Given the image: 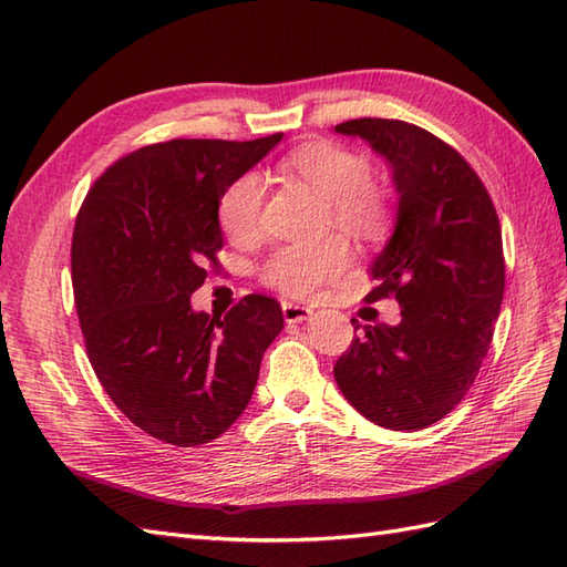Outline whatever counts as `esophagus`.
<instances>
[{
    "label": "esophagus",
    "instance_id": "1",
    "mask_svg": "<svg viewBox=\"0 0 567 567\" xmlns=\"http://www.w3.org/2000/svg\"><path fill=\"white\" fill-rule=\"evenodd\" d=\"M281 310H284V320L288 324H296V322H302L308 320V317L312 315V310L308 306H298V302H281Z\"/></svg>",
    "mask_w": 567,
    "mask_h": 567
}]
</instances>
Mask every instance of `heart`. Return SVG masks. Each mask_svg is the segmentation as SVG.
Returning <instances> with one entry per match:
<instances>
[{"instance_id": "obj_1", "label": "heart", "mask_w": 567, "mask_h": 567, "mask_svg": "<svg viewBox=\"0 0 567 567\" xmlns=\"http://www.w3.org/2000/svg\"><path fill=\"white\" fill-rule=\"evenodd\" d=\"M284 171L296 173L331 202L337 224L358 236H375L390 218L384 189L372 183L370 161L355 151L312 142L286 154ZM265 179L243 173L226 187L218 202V220L226 236L238 245H252L265 236ZM351 245L331 236L320 243H288L261 261L259 279L284 296L306 298L349 267Z\"/></svg>"}]
</instances>
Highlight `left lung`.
<instances>
[{
    "label": "left lung",
    "mask_w": 567,
    "mask_h": 567,
    "mask_svg": "<svg viewBox=\"0 0 567 567\" xmlns=\"http://www.w3.org/2000/svg\"><path fill=\"white\" fill-rule=\"evenodd\" d=\"M334 130L363 136L392 165L396 228L370 265L365 300L402 308L396 327L361 329L334 378L368 421L421 431L462 402L491 349L505 293L501 220L476 171L435 134L382 117Z\"/></svg>",
    "instance_id": "left-lung-1"
}]
</instances>
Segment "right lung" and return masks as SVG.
I'll list each match as a JSON object with an SVG mask.
<instances>
[{"label": "right lung", "instance_id": "add662e5", "mask_svg": "<svg viewBox=\"0 0 567 567\" xmlns=\"http://www.w3.org/2000/svg\"><path fill=\"white\" fill-rule=\"evenodd\" d=\"M171 140L117 158L91 185L72 238L89 361L136 427L177 447L212 443L250 404L281 306L250 293L224 317L189 296L218 269V202L281 142Z\"/></svg>", "mask_w": 567, "mask_h": 567}]
</instances>
